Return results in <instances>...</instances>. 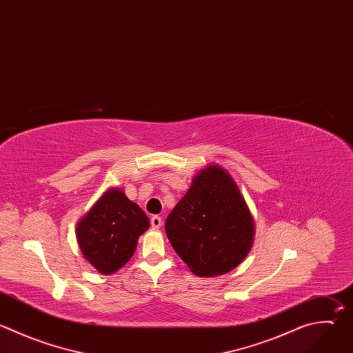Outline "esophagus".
I'll list each match as a JSON object with an SVG mask.
<instances>
[{"mask_svg":"<svg viewBox=\"0 0 353 353\" xmlns=\"http://www.w3.org/2000/svg\"><path fill=\"white\" fill-rule=\"evenodd\" d=\"M162 223H163V219L161 216L155 214V216L151 217V224H152L154 228H159L162 225Z\"/></svg>","mask_w":353,"mask_h":353,"instance_id":"1","label":"esophagus"}]
</instances>
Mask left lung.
Wrapping results in <instances>:
<instances>
[{"instance_id": "obj_1", "label": "left lung", "mask_w": 353, "mask_h": 353, "mask_svg": "<svg viewBox=\"0 0 353 353\" xmlns=\"http://www.w3.org/2000/svg\"><path fill=\"white\" fill-rule=\"evenodd\" d=\"M165 230L177 255L199 277L237 268L254 241V219L237 184L214 165L194 177Z\"/></svg>"}]
</instances>
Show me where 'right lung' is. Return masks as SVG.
<instances>
[{
	"instance_id": "add662e5",
	"label": "right lung",
	"mask_w": 353,
	"mask_h": 353,
	"mask_svg": "<svg viewBox=\"0 0 353 353\" xmlns=\"http://www.w3.org/2000/svg\"><path fill=\"white\" fill-rule=\"evenodd\" d=\"M148 227L143 209L122 190L112 188L80 220L76 237L84 258L101 274H112L132 259Z\"/></svg>"
}]
</instances>
